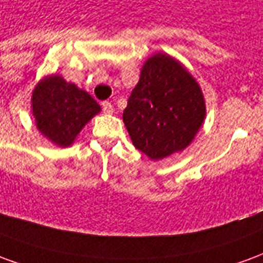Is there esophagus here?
Masks as SVG:
<instances>
[{"instance_id": "1", "label": "esophagus", "mask_w": 263, "mask_h": 263, "mask_svg": "<svg viewBox=\"0 0 263 263\" xmlns=\"http://www.w3.org/2000/svg\"><path fill=\"white\" fill-rule=\"evenodd\" d=\"M103 111L105 112V114H112V112H114V105L109 103V101H104Z\"/></svg>"}]
</instances>
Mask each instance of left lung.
<instances>
[{
	"label": "left lung",
	"instance_id": "obj_1",
	"mask_svg": "<svg viewBox=\"0 0 263 263\" xmlns=\"http://www.w3.org/2000/svg\"><path fill=\"white\" fill-rule=\"evenodd\" d=\"M204 118L201 87L184 65L162 52L145 60L122 114L135 148L151 160L182 152L193 142Z\"/></svg>",
	"mask_w": 263,
	"mask_h": 263
}]
</instances>
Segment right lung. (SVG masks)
<instances>
[{"instance_id": "add662e5", "label": "right lung", "mask_w": 263, "mask_h": 263, "mask_svg": "<svg viewBox=\"0 0 263 263\" xmlns=\"http://www.w3.org/2000/svg\"><path fill=\"white\" fill-rule=\"evenodd\" d=\"M37 131L60 148L73 145L80 131L101 111L94 98L59 74L37 81L31 97Z\"/></svg>"}]
</instances>
